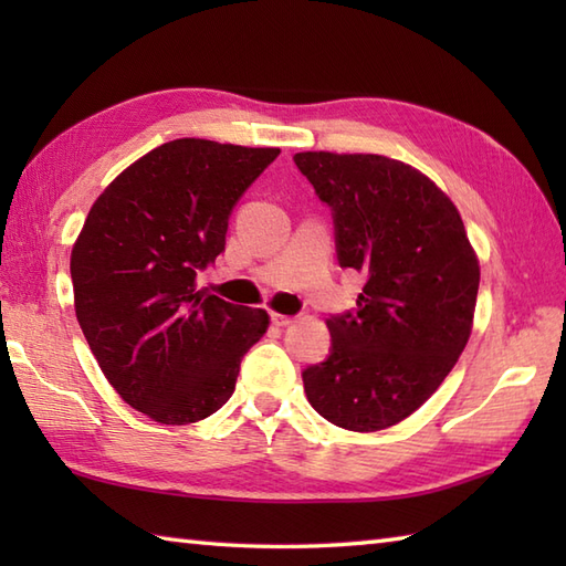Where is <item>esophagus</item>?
I'll use <instances>...</instances> for the list:
<instances>
[{
  "instance_id": "1",
  "label": "esophagus",
  "mask_w": 566,
  "mask_h": 566,
  "mask_svg": "<svg viewBox=\"0 0 566 566\" xmlns=\"http://www.w3.org/2000/svg\"><path fill=\"white\" fill-rule=\"evenodd\" d=\"M270 321L274 323V326H280V328H284V326H290V323H292V316H284V314H274V311H272V314H270Z\"/></svg>"
}]
</instances>
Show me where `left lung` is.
Segmentation results:
<instances>
[{
    "mask_svg": "<svg viewBox=\"0 0 566 566\" xmlns=\"http://www.w3.org/2000/svg\"><path fill=\"white\" fill-rule=\"evenodd\" d=\"M335 228L340 268L367 274L357 308L328 318L331 350L302 371L308 403L357 432L423 406L472 333L479 262L454 203L384 155L296 153Z\"/></svg>",
    "mask_w": 566,
    "mask_h": 566,
    "instance_id": "1",
    "label": "left lung"
}]
</instances>
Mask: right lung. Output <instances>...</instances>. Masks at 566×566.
I'll list each match as a JSON object with an SVG mask.
<instances>
[{"label":"right lung","mask_w":566,"mask_h":566,"mask_svg":"<svg viewBox=\"0 0 566 566\" xmlns=\"http://www.w3.org/2000/svg\"><path fill=\"white\" fill-rule=\"evenodd\" d=\"M280 148L177 138L143 155L94 201L72 248L75 314L118 396L165 426L231 399L268 311L197 290L226 250L228 216Z\"/></svg>","instance_id":"add662e5"}]
</instances>
